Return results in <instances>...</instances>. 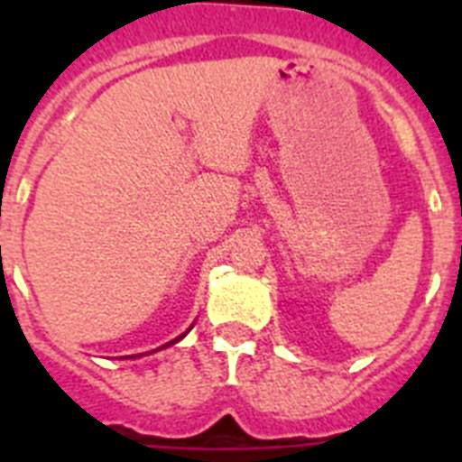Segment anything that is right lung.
Returning <instances> with one entry per match:
<instances>
[{
	"mask_svg": "<svg viewBox=\"0 0 462 462\" xmlns=\"http://www.w3.org/2000/svg\"><path fill=\"white\" fill-rule=\"evenodd\" d=\"M182 337H185V333H182V336H180V337H175V340H171V342H169V345H164V346H171V345H175V342H178V340H182Z\"/></svg>",
	"mask_w": 462,
	"mask_h": 462,
	"instance_id": "1",
	"label": "right lung"
}]
</instances>
